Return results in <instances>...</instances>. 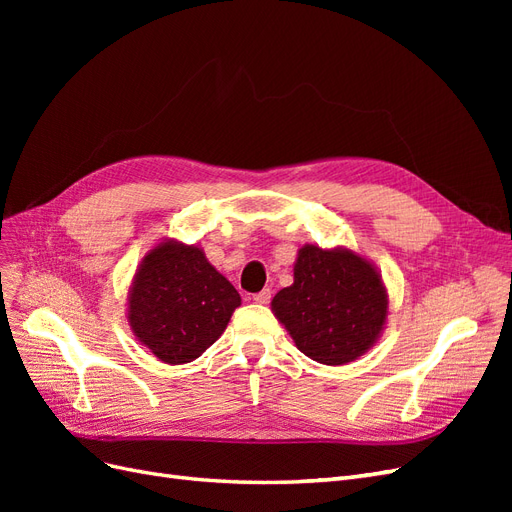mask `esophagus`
Wrapping results in <instances>:
<instances>
[{
    "label": "esophagus",
    "mask_w": 512,
    "mask_h": 512,
    "mask_svg": "<svg viewBox=\"0 0 512 512\" xmlns=\"http://www.w3.org/2000/svg\"><path fill=\"white\" fill-rule=\"evenodd\" d=\"M254 301H256L258 305H267V303L271 301V290H269V288L260 290L258 294H254Z\"/></svg>",
    "instance_id": "esophagus-1"
}]
</instances>
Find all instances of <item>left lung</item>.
Returning <instances> with one entry per match:
<instances>
[{"label":"left lung","instance_id":"8db88e82","mask_svg":"<svg viewBox=\"0 0 512 512\" xmlns=\"http://www.w3.org/2000/svg\"><path fill=\"white\" fill-rule=\"evenodd\" d=\"M297 348L322 365H346L378 342L389 316L382 275L348 247L303 245L294 282L271 301Z\"/></svg>","mask_w":512,"mask_h":512}]
</instances>
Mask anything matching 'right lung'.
<instances>
[{
	"mask_svg": "<svg viewBox=\"0 0 512 512\" xmlns=\"http://www.w3.org/2000/svg\"><path fill=\"white\" fill-rule=\"evenodd\" d=\"M239 292L198 245L160 241L138 265L128 292L134 337L162 363L198 359L228 327Z\"/></svg>",
	"mask_w": 512,
	"mask_h": 512,
	"instance_id": "right-lung-1",
	"label": "right lung"
}]
</instances>
